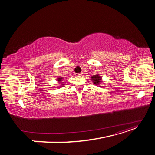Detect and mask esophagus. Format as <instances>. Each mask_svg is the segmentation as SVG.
<instances>
[{"instance_id":"esophagus-1","label":"esophagus","mask_w":155,"mask_h":155,"mask_svg":"<svg viewBox=\"0 0 155 155\" xmlns=\"http://www.w3.org/2000/svg\"><path fill=\"white\" fill-rule=\"evenodd\" d=\"M83 75V73L81 72V73H76V76H82Z\"/></svg>"}]
</instances>
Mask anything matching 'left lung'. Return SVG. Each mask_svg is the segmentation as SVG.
I'll return each mask as SVG.
<instances>
[{
    "label": "left lung",
    "instance_id": "left-lung-1",
    "mask_svg": "<svg viewBox=\"0 0 155 155\" xmlns=\"http://www.w3.org/2000/svg\"><path fill=\"white\" fill-rule=\"evenodd\" d=\"M91 80L94 83V84H95V85H100L101 83L102 82L101 78L99 74L94 75V76H92Z\"/></svg>",
    "mask_w": 155,
    "mask_h": 155
}]
</instances>
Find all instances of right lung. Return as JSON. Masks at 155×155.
Returning a JSON list of instances; mask_svg holds the SVG:
<instances>
[{
  "instance_id": "obj_1",
  "label": "right lung",
  "mask_w": 155,
  "mask_h": 155,
  "mask_svg": "<svg viewBox=\"0 0 155 155\" xmlns=\"http://www.w3.org/2000/svg\"><path fill=\"white\" fill-rule=\"evenodd\" d=\"M63 79V78H61V77H59V78H58V81L59 83H61V87H63V85H64V83L62 82V81H62Z\"/></svg>"
}]
</instances>
